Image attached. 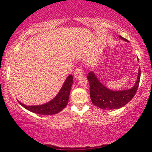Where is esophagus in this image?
Returning a JSON list of instances; mask_svg holds the SVG:
<instances>
[{
    "label": "esophagus",
    "mask_w": 152,
    "mask_h": 152,
    "mask_svg": "<svg viewBox=\"0 0 152 152\" xmlns=\"http://www.w3.org/2000/svg\"><path fill=\"white\" fill-rule=\"evenodd\" d=\"M74 77L76 79H79V78L82 77L83 76V70H82V67H77L76 69L74 71Z\"/></svg>",
    "instance_id": "esophagus-1"
}]
</instances>
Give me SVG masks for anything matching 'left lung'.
Listing matches in <instances>:
<instances>
[{
	"label": "left lung",
	"mask_w": 152,
	"mask_h": 152,
	"mask_svg": "<svg viewBox=\"0 0 152 152\" xmlns=\"http://www.w3.org/2000/svg\"><path fill=\"white\" fill-rule=\"evenodd\" d=\"M121 39L127 41L121 36ZM90 84V96L95 106L102 110H116L124 107L130 102L135 95L140 79V68L134 87L129 90H111L101 83L93 72H90L87 76Z\"/></svg>",
	"instance_id": "1"
}]
</instances>
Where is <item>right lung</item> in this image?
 <instances>
[{
    "instance_id": "1",
    "label": "right lung",
    "mask_w": 152,
    "mask_h": 152,
    "mask_svg": "<svg viewBox=\"0 0 152 152\" xmlns=\"http://www.w3.org/2000/svg\"><path fill=\"white\" fill-rule=\"evenodd\" d=\"M73 84V76L72 75L67 76L65 83L62 85V88L59 90V93L56 95V97L46 104L38 106H27L20 103L24 108L34 113L39 115H54L62 111L67 104L70 95V89Z\"/></svg>"
}]
</instances>
